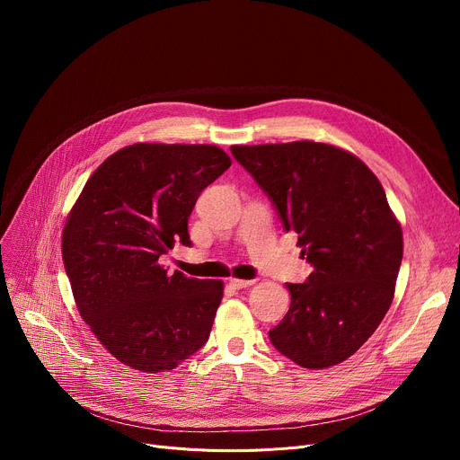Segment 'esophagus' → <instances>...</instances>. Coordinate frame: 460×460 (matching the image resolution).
Listing matches in <instances>:
<instances>
[{
    "instance_id": "esophagus-1",
    "label": "esophagus",
    "mask_w": 460,
    "mask_h": 460,
    "mask_svg": "<svg viewBox=\"0 0 460 460\" xmlns=\"http://www.w3.org/2000/svg\"><path fill=\"white\" fill-rule=\"evenodd\" d=\"M229 285H231V287H234V288H244V287L253 285V279H238V278H231V279H229Z\"/></svg>"
}]
</instances>
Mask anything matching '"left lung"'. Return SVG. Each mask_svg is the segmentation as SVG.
<instances>
[{"label": "left lung", "instance_id": "8db88e82", "mask_svg": "<svg viewBox=\"0 0 460 460\" xmlns=\"http://www.w3.org/2000/svg\"><path fill=\"white\" fill-rule=\"evenodd\" d=\"M233 156L298 233L313 267L287 283L291 307L269 332L272 345L305 369L341 364L388 313L402 261V231L384 188L354 155L328 143L233 145Z\"/></svg>", "mask_w": 460, "mask_h": 460}]
</instances>
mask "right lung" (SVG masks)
<instances>
[{"label":"right lung","instance_id":"obj_1","mask_svg":"<svg viewBox=\"0 0 460 460\" xmlns=\"http://www.w3.org/2000/svg\"><path fill=\"white\" fill-rule=\"evenodd\" d=\"M231 165L214 145L136 143L85 182L61 238L82 319L120 364L175 369L208 340L220 279L169 276L158 259L191 246L188 217L199 193Z\"/></svg>","mask_w":460,"mask_h":460}]
</instances>
